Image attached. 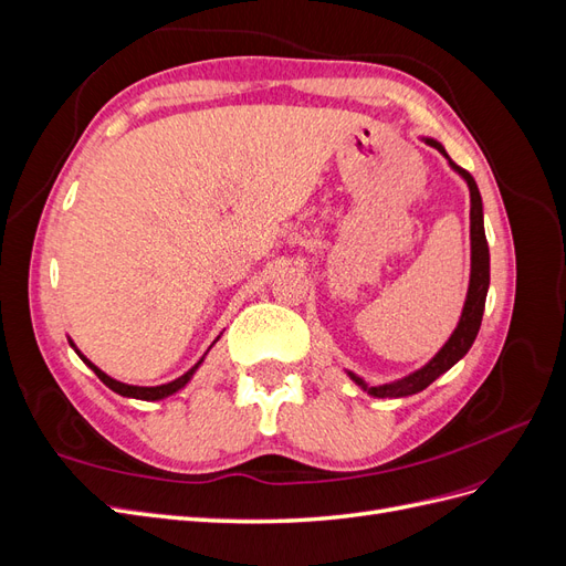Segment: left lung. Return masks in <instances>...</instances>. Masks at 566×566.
<instances>
[{
	"label": "left lung",
	"mask_w": 566,
	"mask_h": 566,
	"mask_svg": "<svg viewBox=\"0 0 566 566\" xmlns=\"http://www.w3.org/2000/svg\"><path fill=\"white\" fill-rule=\"evenodd\" d=\"M430 146H434L441 156H447L449 165L455 169V172L468 181L470 188V243H472V271H470V287H468V300L465 306H462L460 321L455 325L453 335L449 337L447 345H443L434 358H430V364H424L420 370L406 375V378L397 380V382H387V385H378L370 387L366 380L358 378V375L349 373V378L361 387L364 391H368L370 397L378 399H399V397H410V394H418L424 387H430L439 375L447 373L449 368H453L462 356H465L472 347V342L479 333V325H482V316H484V304H486V293H489V243H486V233H484V210H482V196H479L476 181L472 179L470 172L458 167L449 153L443 150V146L434 139H424Z\"/></svg>",
	"instance_id": "8db88e82"
}]
</instances>
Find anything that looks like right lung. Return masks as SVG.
Returning <instances> with one entry per match:
<instances>
[{
  "mask_svg": "<svg viewBox=\"0 0 566 566\" xmlns=\"http://www.w3.org/2000/svg\"><path fill=\"white\" fill-rule=\"evenodd\" d=\"M219 339V337H217ZM67 342H71V347L77 352V356L82 358V361L84 364H87L96 375H98V380L101 382H104L106 387H111L113 391H117L119 394V397H129V399H142V401H160V399H165V397H172V394L175 391H179L181 387H186L188 382H191V378H193V373L198 370V366L202 364V358H200V361L191 368V370H186L184 375H181V378H177V380H172V382H167V385H158V387H136V385H125V382H117V380H113L111 378V375H106L104 370H101V368H96L92 361H90V358L87 356H84V354H80V349L73 345V339H67Z\"/></svg>",
  "mask_w": 566,
  "mask_h": 566,
  "instance_id": "add662e5",
  "label": "right lung"
}]
</instances>
